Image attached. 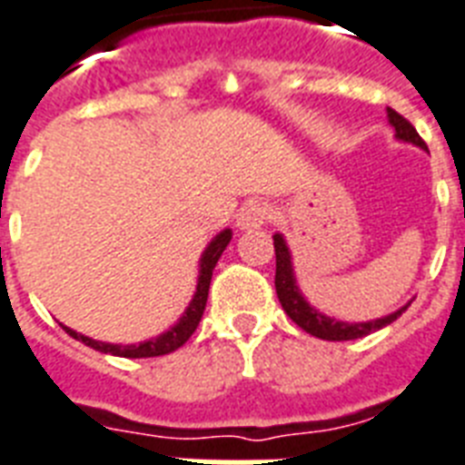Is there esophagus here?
Wrapping results in <instances>:
<instances>
[{"label": "esophagus", "instance_id": "1", "mask_svg": "<svg viewBox=\"0 0 465 465\" xmlns=\"http://www.w3.org/2000/svg\"><path fill=\"white\" fill-rule=\"evenodd\" d=\"M272 217H274V210H272L270 203H265V200H248L241 207L236 222H239L241 229H258V226L267 224Z\"/></svg>", "mask_w": 465, "mask_h": 465}]
</instances>
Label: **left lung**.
Masks as SVG:
<instances>
[{"label":"left lung","instance_id":"obj_1","mask_svg":"<svg viewBox=\"0 0 465 465\" xmlns=\"http://www.w3.org/2000/svg\"><path fill=\"white\" fill-rule=\"evenodd\" d=\"M387 114H390V124L396 131V138L413 143V145L418 147H428L409 119H403V116L399 114V112H394L391 107L387 109ZM274 258H277L274 289H277L279 303H282L286 315H289V318L301 327V330H305L308 334H312V337L324 339V341H351V339H361L365 337V334H370V331H377V330H382V327H387V324H391L403 311H406V308H409V305H403L401 311L391 312V315H387V318L372 320V322L349 324V322H339V320L324 318L322 312L312 311L311 305L305 303V298L298 293V286L296 282H293L289 248H286L284 239H282L279 233L274 236Z\"/></svg>","mask_w":465,"mask_h":465}]
</instances>
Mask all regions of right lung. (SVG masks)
Returning a JSON list of instances; mask_svg holds the SVG:
<instances>
[{
  "label": "right lung",
  "instance_id": "add662e5",
  "mask_svg": "<svg viewBox=\"0 0 465 465\" xmlns=\"http://www.w3.org/2000/svg\"><path fill=\"white\" fill-rule=\"evenodd\" d=\"M232 241V232L226 229L222 232L213 243L207 245L205 255H203V262H200V277H198V289H195V296L188 305V311L183 312V318L179 322L173 324L172 330L164 331L162 337L150 339V341H143L138 346H119V343H102L95 341V339H88L78 334V331L69 330V327H64L66 334H71L74 339L83 341L90 349L102 351V353H112V356H122V358H154V356H164V353H172V351L181 349L183 343L191 339V334L198 327L200 318H203V312H205V303H207V292H210V279H213V270L217 265V260L224 252V248Z\"/></svg>",
  "mask_w": 465,
  "mask_h": 465
}]
</instances>
